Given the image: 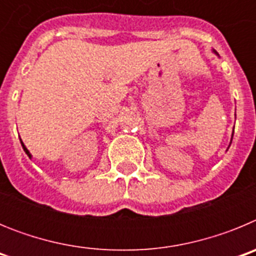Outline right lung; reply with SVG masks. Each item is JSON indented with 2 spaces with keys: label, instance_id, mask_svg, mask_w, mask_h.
<instances>
[{
  "label": "right lung",
  "instance_id": "right-lung-1",
  "mask_svg": "<svg viewBox=\"0 0 256 256\" xmlns=\"http://www.w3.org/2000/svg\"><path fill=\"white\" fill-rule=\"evenodd\" d=\"M22 148H24V151H26V155H28L29 158H30V154H29V151L26 150V146H24V144H22Z\"/></svg>",
  "mask_w": 256,
  "mask_h": 256
}]
</instances>
